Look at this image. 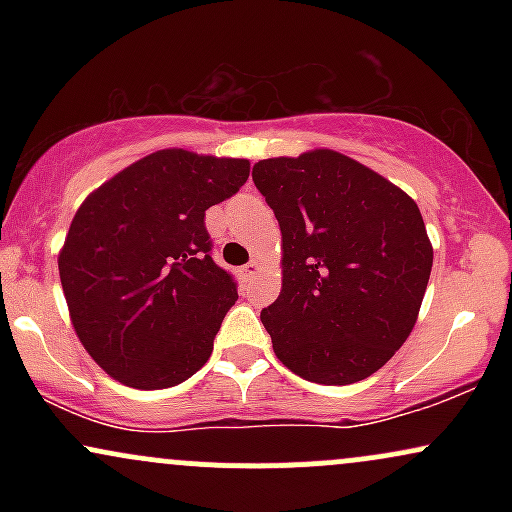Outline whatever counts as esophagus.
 I'll use <instances>...</instances> for the list:
<instances>
[{
	"label": "esophagus",
	"instance_id": "obj_1",
	"mask_svg": "<svg viewBox=\"0 0 512 512\" xmlns=\"http://www.w3.org/2000/svg\"><path fill=\"white\" fill-rule=\"evenodd\" d=\"M257 274H260V264L257 262H248L243 269H240V276H243L245 281H252Z\"/></svg>",
	"mask_w": 512,
	"mask_h": 512
}]
</instances>
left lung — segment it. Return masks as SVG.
Segmentation results:
<instances>
[{"label":"left lung","instance_id":"1","mask_svg":"<svg viewBox=\"0 0 512 512\" xmlns=\"http://www.w3.org/2000/svg\"><path fill=\"white\" fill-rule=\"evenodd\" d=\"M281 228V293L260 317L301 378L351 385L383 368L414 330L433 267L416 202L332 149L255 163Z\"/></svg>","mask_w":512,"mask_h":512}]
</instances>
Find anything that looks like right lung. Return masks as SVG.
I'll return each mask as SVG.
<instances>
[{"label":"right lung","instance_id":"1","mask_svg":"<svg viewBox=\"0 0 512 512\" xmlns=\"http://www.w3.org/2000/svg\"><path fill=\"white\" fill-rule=\"evenodd\" d=\"M248 175L245 158L163 149L84 199L57 264L74 332L110 378L161 390L209 361L238 286L211 260L204 214Z\"/></svg>","mask_w":512,"mask_h":512}]
</instances>
